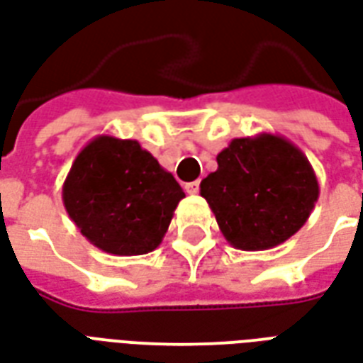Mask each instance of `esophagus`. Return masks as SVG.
Instances as JSON below:
<instances>
[{"instance_id": "obj_1", "label": "esophagus", "mask_w": 363, "mask_h": 363, "mask_svg": "<svg viewBox=\"0 0 363 363\" xmlns=\"http://www.w3.org/2000/svg\"><path fill=\"white\" fill-rule=\"evenodd\" d=\"M185 191L189 193V195H197V193H199V182H189V184H185Z\"/></svg>"}]
</instances>
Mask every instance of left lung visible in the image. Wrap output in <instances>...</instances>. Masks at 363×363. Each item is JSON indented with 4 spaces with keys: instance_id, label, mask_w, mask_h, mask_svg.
I'll return each instance as SVG.
<instances>
[{
    "instance_id": "obj_1",
    "label": "left lung",
    "mask_w": 363,
    "mask_h": 363,
    "mask_svg": "<svg viewBox=\"0 0 363 363\" xmlns=\"http://www.w3.org/2000/svg\"><path fill=\"white\" fill-rule=\"evenodd\" d=\"M218 170L201 182V195L225 241L241 250H266L306 223L320 185L306 155L283 135L237 138L218 152Z\"/></svg>"
}]
</instances>
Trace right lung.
<instances>
[{
  "instance_id": "1",
  "label": "right lung",
  "mask_w": 363,
  "mask_h": 363,
  "mask_svg": "<svg viewBox=\"0 0 363 363\" xmlns=\"http://www.w3.org/2000/svg\"><path fill=\"white\" fill-rule=\"evenodd\" d=\"M184 189L135 140L97 135L74 159L62 203L89 243L138 256L162 243Z\"/></svg>"
}]
</instances>
